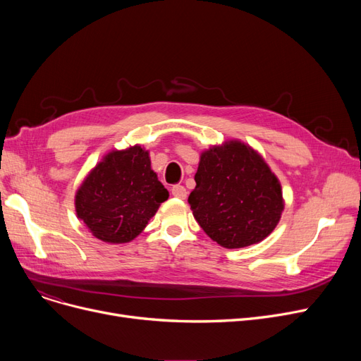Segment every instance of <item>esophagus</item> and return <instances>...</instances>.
Segmentation results:
<instances>
[{"label": "esophagus", "instance_id": "esophagus-1", "mask_svg": "<svg viewBox=\"0 0 361 361\" xmlns=\"http://www.w3.org/2000/svg\"><path fill=\"white\" fill-rule=\"evenodd\" d=\"M171 195H173L177 199H185L187 197V190L183 185L176 184V185H173V188H171Z\"/></svg>", "mask_w": 361, "mask_h": 361}]
</instances>
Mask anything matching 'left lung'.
Masks as SVG:
<instances>
[{
	"label": "left lung",
	"instance_id": "8db88e82",
	"mask_svg": "<svg viewBox=\"0 0 361 361\" xmlns=\"http://www.w3.org/2000/svg\"><path fill=\"white\" fill-rule=\"evenodd\" d=\"M196 187L188 196L203 231L226 249H240L268 237L283 209L281 185L253 149L240 142L206 150Z\"/></svg>",
	"mask_w": 361,
	"mask_h": 361
}]
</instances>
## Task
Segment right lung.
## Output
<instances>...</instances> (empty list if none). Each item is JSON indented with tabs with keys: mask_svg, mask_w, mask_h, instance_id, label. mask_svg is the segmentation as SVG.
I'll list each match as a JSON object with an SVG mask.
<instances>
[{
	"mask_svg": "<svg viewBox=\"0 0 361 361\" xmlns=\"http://www.w3.org/2000/svg\"><path fill=\"white\" fill-rule=\"evenodd\" d=\"M168 190L140 146L108 154L75 195V212L90 233L112 244L131 241L154 216Z\"/></svg>",
	"mask_w": 361,
	"mask_h": 361,
	"instance_id": "obj_1",
	"label": "right lung"
}]
</instances>
